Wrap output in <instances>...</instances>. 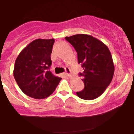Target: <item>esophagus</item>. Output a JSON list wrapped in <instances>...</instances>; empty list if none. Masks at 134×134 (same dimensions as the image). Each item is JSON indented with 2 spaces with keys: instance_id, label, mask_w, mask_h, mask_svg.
Listing matches in <instances>:
<instances>
[{
  "instance_id": "esophagus-1",
  "label": "esophagus",
  "mask_w": 134,
  "mask_h": 134,
  "mask_svg": "<svg viewBox=\"0 0 134 134\" xmlns=\"http://www.w3.org/2000/svg\"><path fill=\"white\" fill-rule=\"evenodd\" d=\"M65 74L67 76H70L71 75V72H70V70L69 67H66L65 68Z\"/></svg>"
}]
</instances>
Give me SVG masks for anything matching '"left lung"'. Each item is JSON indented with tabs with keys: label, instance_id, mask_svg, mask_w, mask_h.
<instances>
[{
	"label": "left lung",
	"instance_id": "obj_1",
	"mask_svg": "<svg viewBox=\"0 0 134 134\" xmlns=\"http://www.w3.org/2000/svg\"><path fill=\"white\" fill-rule=\"evenodd\" d=\"M77 53L78 63L82 67L84 90L77 92L78 97L92 100L101 96L110 85L113 74L114 64L110 50L105 44L88 35L79 34L66 36Z\"/></svg>",
	"mask_w": 134,
	"mask_h": 134
}]
</instances>
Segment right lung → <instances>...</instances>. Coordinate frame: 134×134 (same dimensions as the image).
Listing matches in <instances>:
<instances>
[{"label": "right lung", "instance_id": "obj_1", "mask_svg": "<svg viewBox=\"0 0 134 134\" xmlns=\"http://www.w3.org/2000/svg\"><path fill=\"white\" fill-rule=\"evenodd\" d=\"M54 39H36L20 52L15 62L14 77L27 96L40 99L54 92L62 78L49 69Z\"/></svg>", "mask_w": 134, "mask_h": 134}]
</instances>
